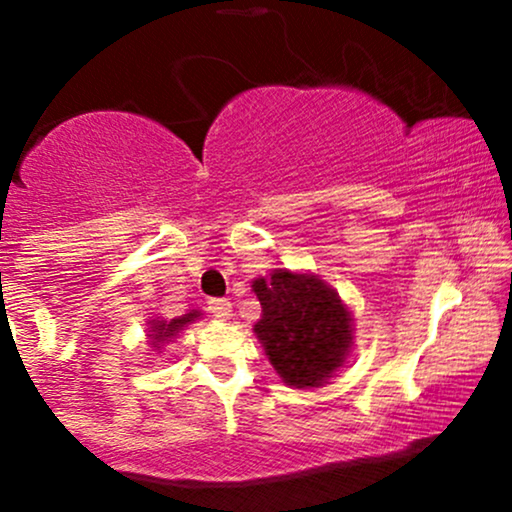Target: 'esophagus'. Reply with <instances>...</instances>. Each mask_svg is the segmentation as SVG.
<instances>
[{"label":"esophagus","mask_w":512,"mask_h":512,"mask_svg":"<svg viewBox=\"0 0 512 512\" xmlns=\"http://www.w3.org/2000/svg\"><path fill=\"white\" fill-rule=\"evenodd\" d=\"M209 313L219 317V320H228V317H231V301H228V298H211Z\"/></svg>","instance_id":"esophagus-1"}]
</instances>
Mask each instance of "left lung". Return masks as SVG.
I'll return each mask as SVG.
<instances>
[{
	"instance_id": "1",
	"label": "left lung",
	"mask_w": 512,
	"mask_h": 512,
	"mask_svg": "<svg viewBox=\"0 0 512 512\" xmlns=\"http://www.w3.org/2000/svg\"><path fill=\"white\" fill-rule=\"evenodd\" d=\"M262 303L255 332L284 383L317 387L342 366L351 317L330 286L286 269L252 284Z\"/></svg>"
}]
</instances>
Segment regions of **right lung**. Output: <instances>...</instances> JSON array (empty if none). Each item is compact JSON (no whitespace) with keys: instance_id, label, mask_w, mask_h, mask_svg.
<instances>
[{"instance_id":"obj_1","label":"right lung","mask_w":512,"mask_h":512,"mask_svg":"<svg viewBox=\"0 0 512 512\" xmlns=\"http://www.w3.org/2000/svg\"><path fill=\"white\" fill-rule=\"evenodd\" d=\"M197 313H190L185 317H178V320H170V322H154V334H151V339H154V346L158 349V344L168 342L170 337H175V332L182 330V327L187 325L190 320H195Z\"/></svg>"}]
</instances>
